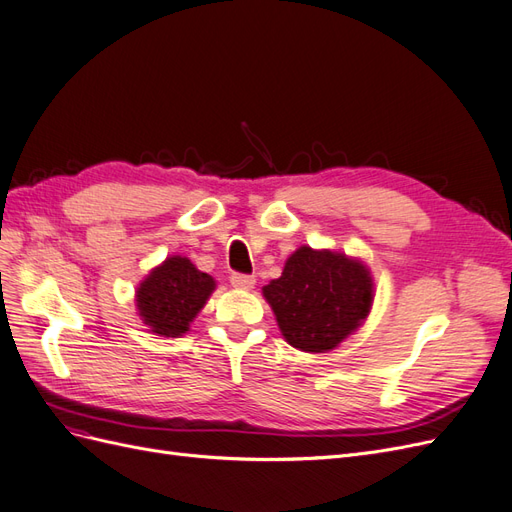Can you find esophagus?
Instances as JSON below:
<instances>
[{"mask_svg":"<svg viewBox=\"0 0 512 512\" xmlns=\"http://www.w3.org/2000/svg\"><path fill=\"white\" fill-rule=\"evenodd\" d=\"M230 284L235 286V288H241V290H250V288H254L256 280H254V275H245V273H232V275H230Z\"/></svg>","mask_w":512,"mask_h":512,"instance_id":"obj_1","label":"esophagus"}]
</instances>
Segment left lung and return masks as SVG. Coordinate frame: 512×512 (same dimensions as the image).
<instances>
[{"mask_svg":"<svg viewBox=\"0 0 512 512\" xmlns=\"http://www.w3.org/2000/svg\"><path fill=\"white\" fill-rule=\"evenodd\" d=\"M262 294L292 348L329 352L365 322L374 280L361 260L303 245Z\"/></svg>","mask_w":512,"mask_h":512,"instance_id":"left-lung-1","label":"left lung"}]
</instances>
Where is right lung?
Wrapping results in <instances>:
<instances>
[{
	"label": "right lung",
	"instance_id": "obj_1",
	"mask_svg": "<svg viewBox=\"0 0 512 512\" xmlns=\"http://www.w3.org/2000/svg\"><path fill=\"white\" fill-rule=\"evenodd\" d=\"M215 280L198 271L188 258L170 256L136 288L138 316L151 333L179 337L205 307Z\"/></svg>",
	"mask_w": 512,
	"mask_h": 512
}]
</instances>
